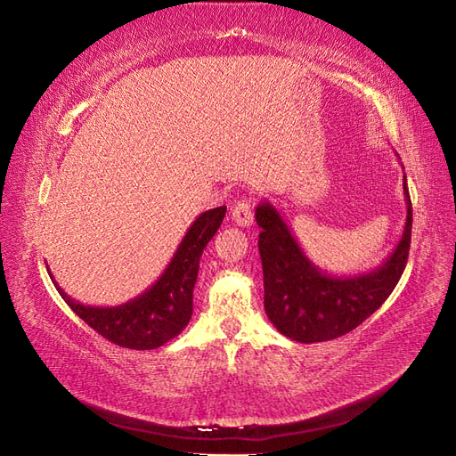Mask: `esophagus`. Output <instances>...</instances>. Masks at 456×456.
I'll return each instance as SVG.
<instances>
[{
	"label": "esophagus",
	"mask_w": 456,
	"mask_h": 456,
	"mask_svg": "<svg viewBox=\"0 0 456 456\" xmlns=\"http://www.w3.org/2000/svg\"><path fill=\"white\" fill-rule=\"evenodd\" d=\"M231 217H232V222L237 224L239 227H249L252 225V207H249V202L248 200H240V202H237L232 207V210H231Z\"/></svg>",
	"instance_id": "34e87169"
}]
</instances>
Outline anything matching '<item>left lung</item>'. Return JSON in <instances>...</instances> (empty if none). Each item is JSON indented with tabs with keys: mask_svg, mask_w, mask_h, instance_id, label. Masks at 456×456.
<instances>
[{
	"mask_svg": "<svg viewBox=\"0 0 456 456\" xmlns=\"http://www.w3.org/2000/svg\"><path fill=\"white\" fill-rule=\"evenodd\" d=\"M407 217L400 242L383 265L354 276H333L308 259L284 217L271 202L256 208L265 313L274 328L297 343L337 339L370 318L398 284L405 269L413 208L403 175Z\"/></svg>",
	"mask_w": 456,
	"mask_h": 456,
	"instance_id": "left-lung-1",
	"label": "left lung"
}]
</instances>
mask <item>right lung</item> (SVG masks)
Segmentation results:
<instances>
[{
  "label": "right lung",
  "mask_w": 456,
  "mask_h": 456,
  "mask_svg": "<svg viewBox=\"0 0 456 456\" xmlns=\"http://www.w3.org/2000/svg\"><path fill=\"white\" fill-rule=\"evenodd\" d=\"M227 208L219 207L200 214L159 281L138 297L117 306H89L58 288V293L85 324L104 339L134 350H153L178 337L193 314V288L202 249L222 225ZM53 278V274H51Z\"/></svg>",
  "instance_id": "right-lung-1"
}]
</instances>
